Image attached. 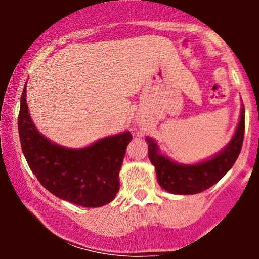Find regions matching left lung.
Listing matches in <instances>:
<instances>
[{"label": "left lung", "mask_w": 259, "mask_h": 259, "mask_svg": "<svg viewBox=\"0 0 259 259\" xmlns=\"http://www.w3.org/2000/svg\"><path fill=\"white\" fill-rule=\"evenodd\" d=\"M245 134V107L242 106L239 125L228 146L217 156L198 164H178L159 153L158 146L151 138L148 144V158L156 168L157 180L162 189L170 194L194 195L209 189L230 170L241 152Z\"/></svg>", "instance_id": "8db88e82"}]
</instances>
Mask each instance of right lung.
I'll return each instance as SVG.
<instances>
[{
    "label": "right lung",
    "mask_w": 259,
    "mask_h": 259,
    "mask_svg": "<svg viewBox=\"0 0 259 259\" xmlns=\"http://www.w3.org/2000/svg\"><path fill=\"white\" fill-rule=\"evenodd\" d=\"M20 145L31 171L45 189L82 207H101L114 200L130 132L101 139L79 150L61 147L41 135L26 105V84L18 117Z\"/></svg>",
    "instance_id": "obj_1"
}]
</instances>
